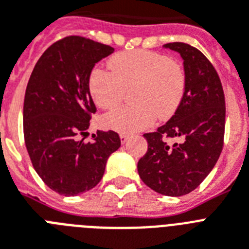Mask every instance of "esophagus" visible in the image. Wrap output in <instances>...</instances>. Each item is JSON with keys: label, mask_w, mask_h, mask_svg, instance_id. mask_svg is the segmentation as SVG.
Listing matches in <instances>:
<instances>
[{"label": "esophagus", "mask_w": 249, "mask_h": 249, "mask_svg": "<svg viewBox=\"0 0 249 249\" xmlns=\"http://www.w3.org/2000/svg\"><path fill=\"white\" fill-rule=\"evenodd\" d=\"M120 139H121V143H126L128 141L129 137L127 135H120Z\"/></svg>", "instance_id": "obj_1"}]
</instances>
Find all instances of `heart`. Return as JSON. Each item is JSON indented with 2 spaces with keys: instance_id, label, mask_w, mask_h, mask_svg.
Segmentation results:
<instances>
[{
  "instance_id": "obj_1",
  "label": "heart",
  "mask_w": 249,
  "mask_h": 249,
  "mask_svg": "<svg viewBox=\"0 0 249 249\" xmlns=\"http://www.w3.org/2000/svg\"><path fill=\"white\" fill-rule=\"evenodd\" d=\"M109 71L94 69L88 88L96 106L109 109L118 106L131 90L132 106L110 110L103 126L120 133H135L153 126L157 117L168 120L178 110L186 94L184 69L177 61L151 51L137 49L116 54Z\"/></svg>"
}]
</instances>
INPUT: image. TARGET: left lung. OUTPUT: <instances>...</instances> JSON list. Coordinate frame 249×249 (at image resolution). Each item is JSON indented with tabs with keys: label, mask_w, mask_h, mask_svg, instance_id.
Listing matches in <instances>:
<instances>
[{
	"label": "left lung",
	"mask_w": 249,
	"mask_h": 249,
	"mask_svg": "<svg viewBox=\"0 0 249 249\" xmlns=\"http://www.w3.org/2000/svg\"><path fill=\"white\" fill-rule=\"evenodd\" d=\"M183 59L187 86L179 108L157 132L145 133L147 151L137 163L140 178L164 196L178 197L200 186L223 150L225 98L216 70L195 47L168 43ZM179 138L169 147L162 136Z\"/></svg>",
	"instance_id": "1"
}]
</instances>
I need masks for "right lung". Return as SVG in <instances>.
Wrapping results in <instances>:
<instances>
[{
    "instance_id": "1",
    "label": "right lung",
    "mask_w": 249,
    "mask_h": 249,
    "mask_svg": "<svg viewBox=\"0 0 249 249\" xmlns=\"http://www.w3.org/2000/svg\"><path fill=\"white\" fill-rule=\"evenodd\" d=\"M114 49L83 36H67L38 59L26 86L22 122L33 166L47 186L77 196L99 183L107 160L120 149L114 131H96L91 142L79 140L96 112L88 88L95 63Z\"/></svg>"
}]
</instances>
